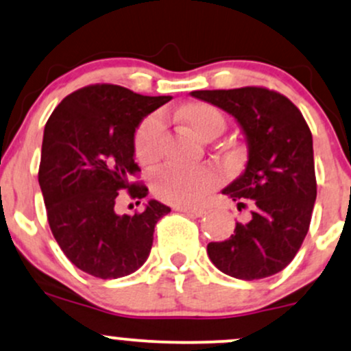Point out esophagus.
<instances>
[{"mask_svg":"<svg viewBox=\"0 0 351 351\" xmlns=\"http://www.w3.org/2000/svg\"><path fill=\"white\" fill-rule=\"evenodd\" d=\"M176 211L184 213V215H189V216H196V217L203 216L204 213H206L203 208H191V206H178L176 208Z\"/></svg>","mask_w":351,"mask_h":351,"instance_id":"1","label":"esophagus"}]
</instances>
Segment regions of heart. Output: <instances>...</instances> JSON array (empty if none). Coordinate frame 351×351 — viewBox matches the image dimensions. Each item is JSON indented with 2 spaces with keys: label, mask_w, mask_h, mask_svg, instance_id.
Masks as SVG:
<instances>
[{
  "label": "heart",
  "mask_w": 351,
  "mask_h": 351,
  "mask_svg": "<svg viewBox=\"0 0 351 351\" xmlns=\"http://www.w3.org/2000/svg\"><path fill=\"white\" fill-rule=\"evenodd\" d=\"M175 117L201 140L223 134L226 119L219 108L206 102H193L180 107ZM163 120L160 115L145 119L135 134V155L140 162L152 163L162 153ZM217 175L208 167L184 168L167 165L153 175L152 189L160 199L171 204H195L215 188Z\"/></svg>",
  "instance_id": "1"
}]
</instances>
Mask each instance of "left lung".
<instances>
[{
    "mask_svg": "<svg viewBox=\"0 0 351 351\" xmlns=\"http://www.w3.org/2000/svg\"><path fill=\"white\" fill-rule=\"evenodd\" d=\"M193 97L237 120L247 163L223 195L249 209L234 234L208 244L211 263L228 276L257 280L287 267L307 236L317 198L312 132L285 95L265 87L195 90Z\"/></svg>",
    "mask_w": 351,
    "mask_h": 351,
    "instance_id": "obj_1",
    "label": "left lung"
}]
</instances>
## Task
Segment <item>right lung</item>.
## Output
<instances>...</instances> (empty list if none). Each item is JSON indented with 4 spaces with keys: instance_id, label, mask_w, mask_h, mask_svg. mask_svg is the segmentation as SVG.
Segmentation results:
<instances>
[{
    "instance_id": "right-lung-1",
    "label": "right lung",
    "mask_w": 351,
    "mask_h": 351,
    "mask_svg": "<svg viewBox=\"0 0 351 351\" xmlns=\"http://www.w3.org/2000/svg\"><path fill=\"white\" fill-rule=\"evenodd\" d=\"M170 95H140L114 84H95L67 95L44 127L39 186L59 247L80 271L119 279L148 259L155 224L171 211L150 199L142 213L119 215V191L148 195L132 183L135 132ZM140 203V201H138Z\"/></svg>"
}]
</instances>
